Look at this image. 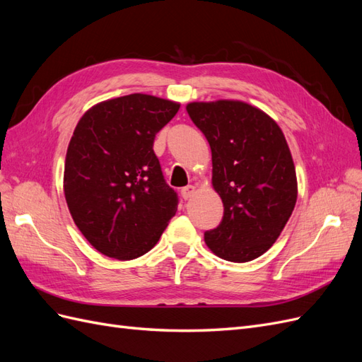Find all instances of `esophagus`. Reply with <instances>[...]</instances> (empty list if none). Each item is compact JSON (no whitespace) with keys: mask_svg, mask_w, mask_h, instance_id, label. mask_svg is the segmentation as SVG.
I'll return each mask as SVG.
<instances>
[{"mask_svg":"<svg viewBox=\"0 0 362 362\" xmlns=\"http://www.w3.org/2000/svg\"><path fill=\"white\" fill-rule=\"evenodd\" d=\"M194 192H196L194 185H187V187H184V189L181 190V196H182L184 199H190L192 196L194 194Z\"/></svg>","mask_w":362,"mask_h":362,"instance_id":"obj_1","label":"esophagus"}]
</instances>
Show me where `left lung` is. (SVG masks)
Listing matches in <instances>:
<instances>
[{
    "mask_svg": "<svg viewBox=\"0 0 362 362\" xmlns=\"http://www.w3.org/2000/svg\"><path fill=\"white\" fill-rule=\"evenodd\" d=\"M187 113L211 148L213 187L223 217L204 234L213 254L247 262L282 233L298 199V180L287 140L264 112L242 101L190 103Z\"/></svg>",
    "mask_w": 362,
    "mask_h": 362,
    "instance_id": "8db88e82",
    "label": "left lung"
}]
</instances>
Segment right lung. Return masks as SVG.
<instances>
[{"mask_svg":"<svg viewBox=\"0 0 362 362\" xmlns=\"http://www.w3.org/2000/svg\"><path fill=\"white\" fill-rule=\"evenodd\" d=\"M180 104L133 93L93 105L76 124L64 161V198L96 250L134 259L154 247L177 213L154 140Z\"/></svg>","mask_w":362,"mask_h":362,"instance_id":"1","label":"right lung"}]
</instances>
